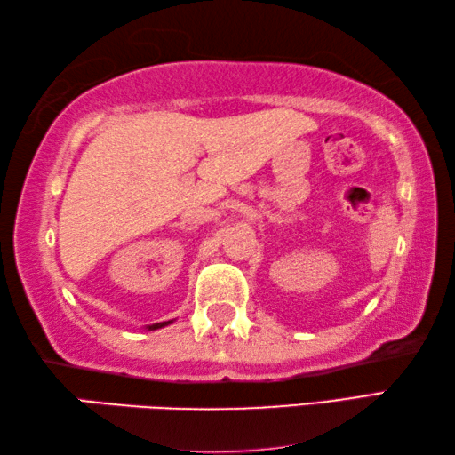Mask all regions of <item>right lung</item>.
<instances>
[{
    "mask_svg": "<svg viewBox=\"0 0 455 455\" xmlns=\"http://www.w3.org/2000/svg\"><path fill=\"white\" fill-rule=\"evenodd\" d=\"M165 324H169V323H157V324H153L151 331H153V329H161V326H165Z\"/></svg>",
    "mask_w": 455,
    "mask_h": 455,
    "instance_id": "obj_1",
    "label": "right lung"
}]
</instances>
